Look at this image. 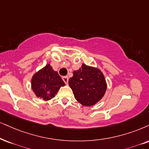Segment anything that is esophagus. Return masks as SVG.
Returning a JSON list of instances; mask_svg holds the SVG:
<instances>
[{
	"instance_id": "1",
	"label": "esophagus",
	"mask_w": 149,
	"mask_h": 149,
	"mask_svg": "<svg viewBox=\"0 0 149 149\" xmlns=\"http://www.w3.org/2000/svg\"><path fill=\"white\" fill-rule=\"evenodd\" d=\"M63 80L64 82H65V83L66 84H68V81H69L68 77H67V76H63Z\"/></svg>"
}]
</instances>
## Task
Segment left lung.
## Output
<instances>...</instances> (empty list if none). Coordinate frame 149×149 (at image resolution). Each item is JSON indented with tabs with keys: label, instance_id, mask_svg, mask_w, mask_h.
Segmentation results:
<instances>
[{
	"label": "left lung",
	"instance_id": "obj_1",
	"mask_svg": "<svg viewBox=\"0 0 149 149\" xmlns=\"http://www.w3.org/2000/svg\"><path fill=\"white\" fill-rule=\"evenodd\" d=\"M69 85L76 100L84 107L93 106L98 102L107 88L106 79L100 69L85 64L73 71Z\"/></svg>",
	"mask_w": 149,
	"mask_h": 149
}]
</instances>
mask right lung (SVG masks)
<instances>
[{
    "label": "right lung",
    "instance_id": "right-lung-1",
    "mask_svg": "<svg viewBox=\"0 0 149 149\" xmlns=\"http://www.w3.org/2000/svg\"><path fill=\"white\" fill-rule=\"evenodd\" d=\"M65 85V82L54 71L50 64H47L33 75L31 80L32 91L36 97L48 101L55 97L61 86Z\"/></svg>",
    "mask_w": 149,
    "mask_h": 149
}]
</instances>
